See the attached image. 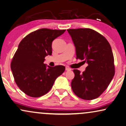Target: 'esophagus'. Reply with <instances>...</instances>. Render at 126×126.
Listing matches in <instances>:
<instances>
[{"mask_svg": "<svg viewBox=\"0 0 126 126\" xmlns=\"http://www.w3.org/2000/svg\"><path fill=\"white\" fill-rule=\"evenodd\" d=\"M66 71H70V70H71V68L68 67H66Z\"/></svg>", "mask_w": 126, "mask_h": 126, "instance_id": "34e87169", "label": "esophagus"}]
</instances>
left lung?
<instances>
[{"instance_id":"left-lung-1","label":"left lung","mask_w":126,"mask_h":126,"mask_svg":"<svg viewBox=\"0 0 126 126\" xmlns=\"http://www.w3.org/2000/svg\"><path fill=\"white\" fill-rule=\"evenodd\" d=\"M67 31L76 47V58L88 64L82 73L73 70L75 76L71 88L79 98L94 99L106 90L113 78L112 48L104 36L90 28L69 29Z\"/></svg>"}]
</instances>
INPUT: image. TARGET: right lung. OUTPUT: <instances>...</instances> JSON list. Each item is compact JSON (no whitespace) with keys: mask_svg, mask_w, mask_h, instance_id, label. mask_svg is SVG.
I'll list each match as a JSON object with an SVG mask.
<instances>
[{"mask_svg":"<svg viewBox=\"0 0 126 126\" xmlns=\"http://www.w3.org/2000/svg\"><path fill=\"white\" fill-rule=\"evenodd\" d=\"M66 30L41 28L22 39L11 63V69L19 88L28 96L37 98L47 94L65 67H50L44 64L45 58L51 55L54 39Z\"/></svg>","mask_w":126,"mask_h":126,"instance_id":"obj_1","label":"right lung"}]
</instances>
